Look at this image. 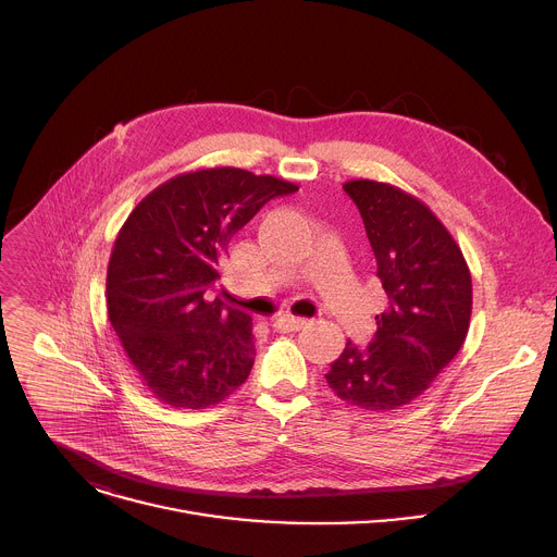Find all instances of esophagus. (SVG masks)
Wrapping results in <instances>:
<instances>
[{
	"instance_id": "34e87169",
	"label": "esophagus",
	"mask_w": 557,
	"mask_h": 557,
	"mask_svg": "<svg viewBox=\"0 0 557 557\" xmlns=\"http://www.w3.org/2000/svg\"><path fill=\"white\" fill-rule=\"evenodd\" d=\"M275 331L280 333H297L306 326V320H299V317H290V314H284V317H277V320L273 322Z\"/></svg>"
}]
</instances>
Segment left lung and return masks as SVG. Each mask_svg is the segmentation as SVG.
I'll return each instance as SVG.
<instances>
[{"label": "left lung", "instance_id": "left-lung-1", "mask_svg": "<svg viewBox=\"0 0 557 557\" xmlns=\"http://www.w3.org/2000/svg\"><path fill=\"white\" fill-rule=\"evenodd\" d=\"M387 306L368 348L346 344L326 381L342 401L370 412L408 406L465 344L471 273L445 224L417 196L379 181H348Z\"/></svg>", "mask_w": 557, "mask_h": 557}]
</instances>
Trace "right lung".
<instances>
[{"label":"right lung","mask_w":557,"mask_h":557,"mask_svg":"<svg viewBox=\"0 0 557 557\" xmlns=\"http://www.w3.org/2000/svg\"><path fill=\"white\" fill-rule=\"evenodd\" d=\"M295 183L237 168L185 172L149 191L123 222L108 264V317L161 404L205 410L240 387L256 359L251 314L224 306L218 256Z\"/></svg>","instance_id":"right-lung-1"}]
</instances>
